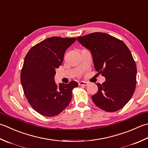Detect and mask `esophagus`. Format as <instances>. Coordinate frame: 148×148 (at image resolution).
Listing matches in <instances>:
<instances>
[{
	"mask_svg": "<svg viewBox=\"0 0 148 148\" xmlns=\"http://www.w3.org/2000/svg\"><path fill=\"white\" fill-rule=\"evenodd\" d=\"M79 85L81 86H87V85H88V83L82 81V82H79Z\"/></svg>",
	"mask_w": 148,
	"mask_h": 148,
	"instance_id": "obj_1",
	"label": "esophagus"
}]
</instances>
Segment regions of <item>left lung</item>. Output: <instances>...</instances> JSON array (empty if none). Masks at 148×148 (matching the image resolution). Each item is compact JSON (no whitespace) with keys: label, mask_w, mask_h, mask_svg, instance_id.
<instances>
[{"label":"left lung","mask_w":148,"mask_h":148,"mask_svg":"<svg viewBox=\"0 0 148 148\" xmlns=\"http://www.w3.org/2000/svg\"><path fill=\"white\" fill-rule=\"evenodd\" d=\"M90 51L94 67L105 77L96 83L98 91L92 99L106 112L117 111L126 105L136 86L137 66L131 52L123 41L105 33H92L77 38Z\"/></svg>","instance_id":"8db88e82"}]
</instances>
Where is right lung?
Returning a JSON list of instances; mask_svg holds the SVG:
<instances>
[{"mask_svg":"<svg viewBox=\"0 0 148 148\" xmlns=\"http://www.w3.org/2000/svg\"><path fill=\"white\" fill-rule=\"evenodd\" d=\"M76 38L53 36L32 47L24 58L20 81L24 94L34 110L46 117L60 114L69 103L75 81L55 83L56 69L62 65L66 49Z\"/></svg>","mask_w":148,"mask_h":148,"instance_id":"1","label":"right lung"}]
</instances>
